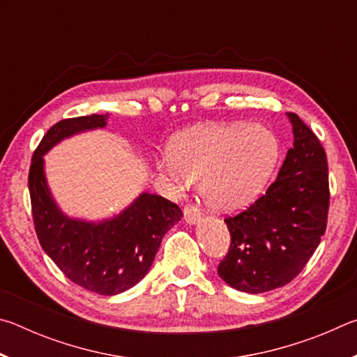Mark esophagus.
Wrapping results in <instances>:
<instances>
[{"mask_svg": "<svg viewBox=\"0 0 357 357\" xmlns=\"http://www.w3.org/2000/svg\"><path fill=\"white\" fill-rule=\"evenodd\" d=\"M184 220L189 223V225H195V223L202 220L200 211H198L195 206H192V204H187L184 208Z\"/></svg>", "mask_w": 357, "mask_h": 357, "instance_id": "esophagus-1", "label": "esophagus"}]
</instances>
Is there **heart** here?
Segmentation results:
<instances>
[{"label":"heart","instance_id":"obj_1","mask_svg":"<svg viewBox=\"0 0 357 357\" xmlns=\"http://www.w3.org/2000/svg\"><path fill=\"white\" fill-rule=\"evenodd\" d=\"M273 130L249 123H208L174 135L155 172L176 189L200 181L202 198L214 213H236L257 202L280 160Z\"/></svg>","mask_w":357,"mask_h":357}]
</instances>
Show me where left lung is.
<instances>
[{
    "label": "left lung",
    "instance_id": "8db88e82",
    "mask_svg": "<svg viewBox=\"0 0 357 357\" xmlns=\"http://www.w3.org/2000/svg\"><path fill=\"white\" fill-rule=\"evenodd\" d=\"M279 176L249 209L225 219L231 234L217 269L238 291L258 294L291 282L321 243L329 209L326 153L298 114Z\"/></svg>",
    "mask_w": 357,
    "mask_h": 357
}]
</instances>
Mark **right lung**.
<instances>
[{
  "label": "right lung",
  "instance_id": "right-lung-1",
  "mask_svg": "<svg viewBox=\"0 0 357 357\" xmlns=\"http://www.w3.org/2000/svg\"><path fill=\"white\" fill-rule=\"evenodd\" d=\"M107 114L63 119L48 129L29 167L33 220L42 249L77 285L102 296L135 287L149 273L162 238L183 217L176 204L143 192L119 214L104 220L64 214L45 178L44 155L64 138L104 129Z\"/></svg>",
  "mask_w": 357,
  "mask_h": 357
}]
</instances>
